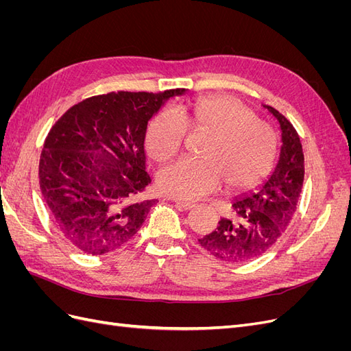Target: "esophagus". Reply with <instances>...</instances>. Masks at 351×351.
I'll use <instances>...</instances> for the list:
<instances>
[{"label":"esophagus","instance_id":"esophagus-1","mask_svg":"<svg viewBox=\"0 0 351 351\" xmlns=\"http://www.w3.org/2000/svg\"><path fill=\"white\" fill-rule=\"evenodd\" d=\"M174 202H176L177 206H180L184 210H190V209H193L196 206L195 204H192V202H184V200H180V199H176Z\"/></svg>","mask_w":351,"mask_h":351}]
</instances>
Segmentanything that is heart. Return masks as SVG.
Returning a JSON list of instances; mask_svg holds the SVG:
<instances>
[{
	"label": "heart",
	"instance_id": "b5f03b06",
	"mask_svg": "<svg viewBox=\"0 0 351 351\" xmlns=\"http://www.w3.org/2000/svg\"><path fill=\"white\" fill-rule=\"evenodd\" d=\"M189 124L212 134L204 158L184 156L158 174L161 192L180 200H197L218 192L246 190L267 176L277 155V137L241 101L212 95L195 101L190 111H159L147 124L146 152L156 162H167L183 149Z\"/></svg>",
	"mask_w": 351,
	"mask_h": 351
}]
</instances>
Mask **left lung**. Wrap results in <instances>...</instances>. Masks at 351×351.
I'll use <instances>...</instances> for the list:
<instances>
[{
	"instance_id": "left-lung-1",
	"label": "left lung",
	"mask_w": 351,
	"mask_h": 351,
	"mask_svg": "<svg viewBox=\"0 0 351 351\" xmlns=\"http://www.w3.org/2000/svg\"><path fill=\"white\" fill-rule=\"evenodd\" d=\"M281 129L278 164L256 192L232 202V218H221L218 227L199 239V244L222 262L237 263L256 259L278 241L295 212L303 178L304 156L293 124L277 110L263 105Z\"/></svg>"
}]
</instances>
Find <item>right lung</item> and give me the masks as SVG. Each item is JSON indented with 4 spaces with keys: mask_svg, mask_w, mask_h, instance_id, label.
I'll return each instance as SVG.
<instances>
[{
    "mask_svg": "<svg viewBox=\"0 0 351 351\" xmlns=\"http://www.w3.org/2000/svg\"><path fill=\"white\" fill-rule=\"evenodd\" d=\"M186 89L111 92L71 107L49 130L39 184L52 222L74 247L105 254L130 241L155 199H141L147 121Z\"/></svg>",
    "mask_w": 351,
    "mask_h": 351,
    "instance_id": "obj_1",
    "label": "right lung"
}]
</instances>
